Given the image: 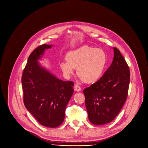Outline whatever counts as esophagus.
<instances>
[{
	"mask_svg": "<svg viewBox=\"0 0 148 148\" xmlns=\"http://www.w3.org/2000/svg\"><path fill=\"white\" fill-rule=\"evenodd\" d=\"M81 89H82L79 86H78V85H77V84L74 85V90H76L77 92H80L81 90Z\"/></svg>",
	"mask_w": 148,
	"mask_h": 148,
	"instance_id": "34e87169",
	"label": "esophagus"
}]
</instances>
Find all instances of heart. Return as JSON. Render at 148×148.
Returning a JSON list of instances; mask_svg holds the SVG:
<instances>
[{
  "label": "heart",
  "instance_id": "heart-1",
  "mask_svg": "<svg viewBox=\"0 0 148 148\" xmlns=\"http://www.w3.org/2000/svg\"><path fill=\"white\" fill-rule=\"evenodd\" d=\"M66 61L60 63L65 74L72 75L74 68L82 79L88 83H94L101 77L107 63V54L101 49L85 45L67 53Z\"/></svg>",
  "mask_w": 148,
  "mask_h": 148
}]
</instances>
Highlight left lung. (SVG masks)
<instances>
[{
	"label": "left lung",
	"mask_w": 148,
	"mask_h": 148,
	"mask_svg": "<svg viewBox=\"0 0 148 148\" xmlns=\"http://www.w3.org/2000/svg\"><path fill=\"white\" fill-rule=\"evenodd\" d=\"M113 62L104 75L85 88V106L90 122L101 125L112 122L126 101L130 80L129 66L120 51L113 48Z\"/></svg>",
	"instance_id": "1"
}]
</instances>
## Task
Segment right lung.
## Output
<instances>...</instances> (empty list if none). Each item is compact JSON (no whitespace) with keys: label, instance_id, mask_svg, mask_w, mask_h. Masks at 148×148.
<instances>
[{"label":"right lung","instance_id":"obj_1","mask_svg":"<svg viewBox=\"0 0 148 148\" xmlns=\"http://www.w3.org/2000/svg\"><path fill=\"white\" fill-rule=\"evenodd\" d=\"M53 45L42 44L30 54L21 77L23 101L27 110L44 127L56 128L65 118V112L74 93V83L58 79L38 60Z\"/></svg>","mask_w":148,"mask_h":148}]
</instances>
